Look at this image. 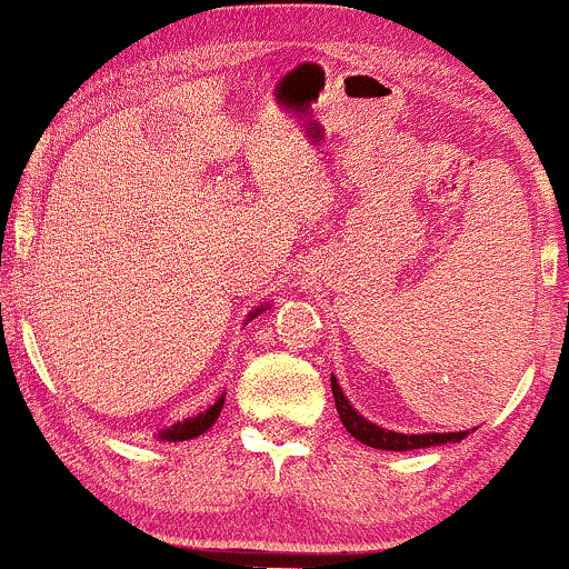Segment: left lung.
I'll list each match as a JSON object with an SVG mask.
<instances>
[{
    "label": "left lung",
    "mask_w": 569,
    "mask_h": 569,
    "mask_svg": "<svg viewBox=\"0 0 569 569\" xmlns=\"http://www.w3.org/2000/svg\"><path fill=\"white\" fill-rule=\"evenodd\" d=\"M331 393H335V403H337L342 426L348 428L352 439L367 443V447L388 449V452H409V449L439 447V443L462 441L468 436V430H457V433H396V430H385L352 409V403L348 401V396L342 393V388H339L335 377H331Z\"/></svg>",
    "instance_id": "left-lung-1"
}]
</instances>
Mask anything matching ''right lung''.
Returning a JSON list of instances; mask_svg holds the SVG:
<instances>
[{"instance_id":"1","label":"right lung","mask_w":569,"mask_h":569,"mask_svg":"<svg viewBox=\"0 0 569 569\" xmlns=\"http://www.w3.org/2000/svg\"><path fill=\"white\" fill-rule=\"evenodd\" d=\"M262 310H264V305H262V307H257V310H253L251 316H248V321H251V318H257L259 312H262ZM221 407H224V396H219V398H217V403H211V407H208L206 411H200L198 417H187V420L173 422L171 428L160 430L158 436H160L162 441H187V439H194V436L206 433V430L211 428L213 422L219 420Z\"/></svg>"}]
</instances>
